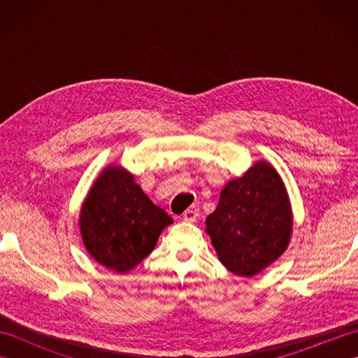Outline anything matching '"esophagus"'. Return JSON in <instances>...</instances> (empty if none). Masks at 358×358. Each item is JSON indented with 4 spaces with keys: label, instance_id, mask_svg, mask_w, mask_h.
Returning <instances> with one entry per match:
<instances>
[{
    "label": "esophagus",
    "instance_id": "1",
    "mask_svg": "<svg viewBox=\"0 0 358 358\" xmlns=\"http://www.w3.org/2000/svg\"><path fill=\"white\" fill-rule=\"evenodd\" d=\"M199 215H200V209L199 208H191V209H187V210H185V214H183V218H185V222H189V223H194L196 218H199Z\"/></svg>",
    "mask_w": 358,
    "mask_h": 358
}]
</instances>
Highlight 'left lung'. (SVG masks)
<instances>
[{
  "instance_id": "8db88e82",
  "label": "left lung",
  "mask_w": 358,
  "mask_h": 358,
  "mask_svg": "<svg viewBox=\"0 0 358 358\" xmlns=\"http://www.w3.org/2000/svg\"><path fill=\"white\" fill-rule=\"evenodd\" d=\"M220 262L238 277H252L285 252L292 232L283 180L266 162L255 163L220 194L206 218Z\"/></svg>"
}]
</instances>
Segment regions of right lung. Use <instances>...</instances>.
<instances>
[{"label":"right lung","mask_w":358,"mask_h":358,"mask_svg":"<svg viewBox=\"0 0 358 358\" xmlns=\"http://www.w3.org/2000/svg\"><path fill=\"white\" fill-rule=\"evenodd\" d=\"M172 218L155 206L134 175L109 166L90 189L80 212L87 252L104 268L126 273L154 250Z\"/></svg>","instance_id":"obj_1"}]
</instances>
